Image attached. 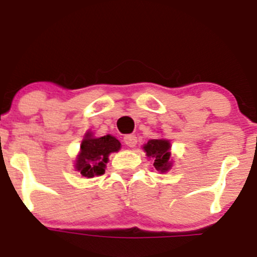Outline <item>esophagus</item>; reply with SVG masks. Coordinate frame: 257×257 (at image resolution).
Returning a JSON list of instances; mask_svg holds the SVG:
<instances>
[{
    "instance_id": "esophagus-1",
    "label": "esophagus",
    "mask_w": 257,
    "mask_h": 257,
    "mask_svg": "<svg viewBox=\"0 0 257 257\" xmlns=\"http://www.w3.org/2000/svg\"><path fill=\"white\" fill-rule=\"evenodd\" d=\"M123 142L126 146H129V148H134V146L137 145L138 139H137V137H135V135L128 134V135H125V137L123 138Z\"/></svg>"
}]
</instances>
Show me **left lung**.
<instances>
[{"label": "left lung", "instance_id": "left-lung-1", "mask_svg": "<svg viewBox=\"0 0 257 257\" xmlns=\"http://www.w3.org/2000/svg\"><path fill=\"white\" fill-rule=\"evenodd\" d=\"M170 142L163 139L149 140L148 144L144 146V151L146 152V156L152 159L155 168L161 172H167L171 168L172 163L170 162Z\"/></svg>", "mask_w": 257, "mask_h": 257}]
</instances>
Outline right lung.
<instances>
[{
  "label": "right lung",
  "instance_id": "obj_1",
  "mask_svg": "<svg viewBox=\"0 0 257 257\" xmlns=\"http://www.w3.org/2000/svg\"><path fill=\"white\" fill-rule=\"evenodd\" d=\"M80 149L81 151L77 159L75 168L83 177L92 178L94 176H101L105 173L108 155L119 150L120 143L111 135L92 138L91 134L87 133L85 139L81 143Z\"/></svg>",
  "mask_w": 257,
  "mask_h": 257
}]
</instances>
